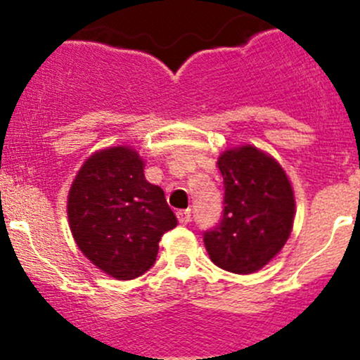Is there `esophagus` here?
I'll return each instance as SVG.
<instances>
[{
    "mask_svg": "<svg viewBox=\"0 0 360 360\" xmlns=\"http://www.w3.org/2000/svg\"><path fill=\"white\" fill-rule=\"evenodd\" d=\"M177 219H179L181 224H188L191 221V210H179V212H177Z\"/></svg>",
    "mask_w": 360,
    "mask_h": 360,
    "instance_id": "esophagus-1",
    "label": "esophagus"
}]
</instances>
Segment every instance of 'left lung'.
Segmentation results:
<instances>
[{"label": "left lung", "mask_w": 360, "mask_h": 360, "mask_svg": "<svg viewBox=\"0 0 360 360\" xmlns=\"http://www.w3.org/2000/svg\"><path fill=\"white\" fill-rule=\"evenodd\" d=\"M224 184L221 221L203 231L214 264L254 274L284 248L292 230L294 195L282 167L254 146L228 150L217 160Z\"/></svg>", "instance_id": "1"}]
</instances>
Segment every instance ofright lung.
<instances>
[{
    "mask_svg": "<svg viewBox=\"0 0 360 360\" xmlns=\"http://www.w3.org/2000/svg\"><path fill=\"white\" fill-rule=\"evenodd\" d=\"M144 162L125 146L92 155L72 183L68 217L79 250L118 281L155 264L158 242L177 217L160 186L144 177Z\"/></svg>",
    "mask_w": 360,
    "mask_h": 360,
    "instance_id": "obj_1",
    "label": "right lung"
}]
</instances>
